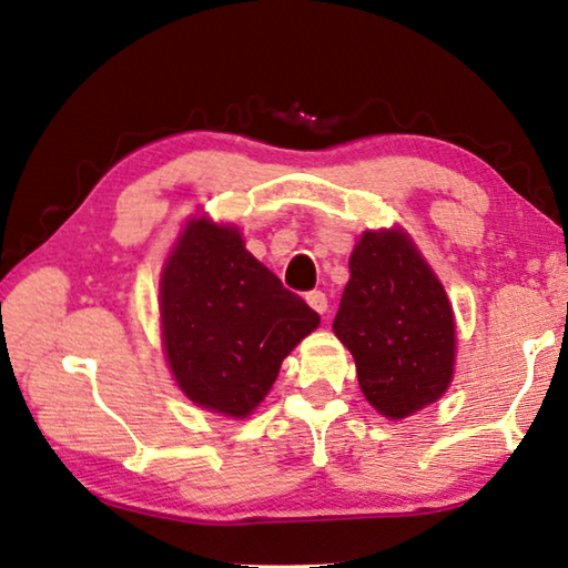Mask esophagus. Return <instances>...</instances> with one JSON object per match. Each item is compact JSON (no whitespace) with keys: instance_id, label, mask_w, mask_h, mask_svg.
<instances>
[{"instance_id":"34e87169","label":"esophagus","mask_w":568,"mask_h":568,"mask_svg":"<svg viewBox=\"0 0 568 568\" xmlns=\"http://www.w3.org/2000/svg\"><path fill=\"white\" fill-rule=\"evenodd\" d=\"M305 301H307V305L313 307L315 313H320V315L327 313V295L323 291H311V293L305 295Z\"/></svg>"}]
</instances>
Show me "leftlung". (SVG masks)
Listing matches in <instances>:
<instances>
[{
	"label": "left lung",
	"instance_id": "left-lung-1",
	"mask_svg": "<svg viewBox=\"0 0 568 568\" xmlns=\"http://www.w3.org/2000/svg\"><path fill=\"white\" fill-rule=\"evenodd\" d=\"M369 405L402 419L445 395L455 317L445 287L405 233H365L333 323Z\"/></svg>",
	"mask_w": 568,
	"mask_h": 568
}]
</instances>
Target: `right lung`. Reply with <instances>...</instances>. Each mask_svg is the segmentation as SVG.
Here are the masks:
<instances>
[{
    "label": "right lung",
    "instance_id": "right-lung-1",
    "mask_svg": "<svg viewBox=\"0 0 568 568\" xmlns=\"http://www.w3.org/2000/svg\"><path fill=\"white\" fill-rule=\"evenodd\" d=\"M169 365L195 405L245 417L320 315L243 248L235 229L185 225L161 281Z\"/></svg>",
    "mask_w": 568,
    "mask_h": 568
}]
</instances>
